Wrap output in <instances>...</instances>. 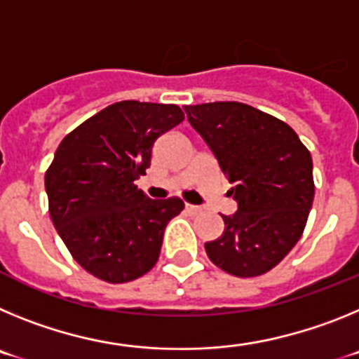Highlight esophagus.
<instances>
[{
  "label": "esophagus",
  "mask_w": 359,
  "mask_h": 359,
  "mask_svg": "<svg viewBox=\"0 0 359 359\" xmlns=\"http://www.w3.org/2000/svg\"><path fill=\"white\" fill-rule=\"evenodd\" d=\"M185 210L189 212L190 215H198V214H201L203 208L198 207V205H190V203H187V205H185Z\"/></svg>",
  "instance_id": "obj_1"
}]
</instances>
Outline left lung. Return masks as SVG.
Segmentation results:
<instances>
[{
	"label": "left lung",
	"instance_id": "1",
	"mask_svg": "<svg viewBox=\"0 0 359 359\" xmlns=\"http://www.w3.org/2000/svg\"><path fill=\"white\" fill-rule=\"evenodd\" d=\"M233 183V215H223L219 239L205 244L217 268L233 277L268 273L302 237L313 198V160L286 122L241 102L185 106Z\"/></svg>",
	"mask_w": 359,
	"mask_h": 359
}]
</instances>
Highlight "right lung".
I'll use <instances>...</instances> for the list:
<instances>
[{
	"label": "right lung",
	"instance_id": "add662e5",
	"mask_svg": "<svg viewBox=\"0 0 359 359\" xmlns=\"http://www.w3.org/2000/svg\"><path fill=\"white\" fill-rule=\"evenodd\" d=\"M176 104L122 100L62 138L44 187L53 226L82 268L123 284L158 262L163 231L185 208L151 199L135 185L151 165L158 136L183 122Z\"/></svg>",
	"mask_w": 359,
	"mask_h": 359
}]
</instances>
